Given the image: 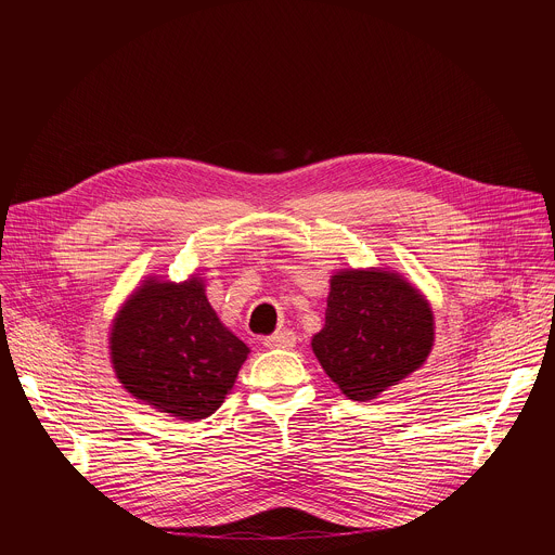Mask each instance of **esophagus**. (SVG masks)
Segmentation results:
<instances>
[{
  "label": "esophagus",
  "instance_id": "34e87169",
  "mask_svg": "<svg viewBox=\"0 0 555 555\" xmlns=\"http://www.w3.org/2000/svg\"><path fill=\"white\" fill-rule=\"evenodd\" d=\"M266 347H270V349H292V347H296V336L289 330L274 332L272 336L266 338Z\"/></svg>",
  "mask_w": 555,
  "mask_h": 555
}]
</instances>
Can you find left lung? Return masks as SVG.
I'll use <instances>...</instances> for the list:
<instances>
[{
	"mask_svg": "<svg viewBox=\"0 0 555 555\" xmlns=\"http://www.w3.org/2000/svg\"><path fill=\"white\" fill-rule=\"evenodd\" d=\"M435 345L428 298L398 270L347 268L330 279L325 325L311 351L353 402H369L422 369Z\"/></svg>",
	"mask_w": 555,
	"mask_h": 555,
	"instance_id": "obj_1",
	"label": "left lung"
}]
</instances>
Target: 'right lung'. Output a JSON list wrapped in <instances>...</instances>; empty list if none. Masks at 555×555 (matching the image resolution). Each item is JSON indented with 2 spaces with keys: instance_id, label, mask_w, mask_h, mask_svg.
I'll return each mask as SVG.
<instances>
[{
  "instance_id": "1",
  "label": "right lung",
  "mask_w": 555,
  "mask_h": 555,
  "mask_svg": "<svg viewBox=\"0 0 555 555\" xmlns=\"http://www.w3.org/2000/svg\"><path fill=\"white\" fill-rule=\"evenodd\" d=\"M250 347L206 298L204 276H146L109 325V362L133 400L182 422L210 417L232 390Z\"/></svg>"
}]
</instances>
